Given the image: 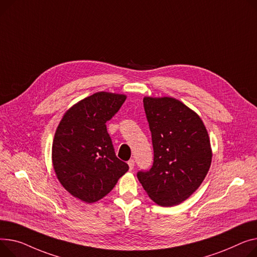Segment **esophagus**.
I'll return each instance as SVG.
<instances>
[{
    "mask_svg": "<svg viewBox=\"0 0 257 257\" xmlns=\"http://www.w3.org/2000/svg\"><path fill=\"white\" fill-rule=\"evenodd\" d=\"M128 165H129V169L132 170L133 167H134V160H133V159H130V160L128 161Z\"/></svg>",
    "mask_w": 257,
    "mask_h": 257,
    "instance_id": "esophagus-1",
    "label": "esophagus"
}]
</instances>
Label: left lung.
<instances>
[{
  "label": "left lung",
  "instance_id": "obj_1",
  "mask_svg": "<svg viewBox=\"0 0 257 257\" xmlns=\"http://www.w3.org/2000/svg\"><path fill=\"white\" fill-rule=\"evenodd\" d=\"M154 163L138 178L149 197L162 207L180 204L206 178L212 162L208 131L199 115L173 97H145Z\"/></svg>",
  "mask_w": 257,
  "mask_h": 257
}]
</instances>
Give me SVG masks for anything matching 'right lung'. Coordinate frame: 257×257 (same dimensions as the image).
<instances>
[{
    "instance_id": "add662e5",
    "label": "right lung",
    "mask_w": 257,
    "mask_h": 257,
    "mask_svg": "<svg viewBox=\"0 0 257 257\" xmlns=\"http://www.w3.org/2000/svg\"><path fill=\"white\" fill-rule=\"evenodd\" d=\"M126 98L95 93L68 109L56 130L51 151L55 173L65 189L84 202L103 198L129 169L115 156L105 125Z\"/></svg>"
}]
</instances>
